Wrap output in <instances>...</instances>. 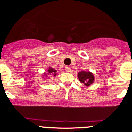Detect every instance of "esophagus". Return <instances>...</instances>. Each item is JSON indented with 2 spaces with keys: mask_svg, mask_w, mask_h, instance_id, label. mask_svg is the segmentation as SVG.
<instances>
[{
  "mask_svg": "<svg viewBox=\"0 0 132 132\" xmlns=\"http://www.w3.org/2000/svg\"><path fill=\"white\" fill-rule=\"evenodd\" d=\"M65 69H66V71L68 72H70L71 71V68H70V66H66Z\"/></svg>",
  "mask_w": 132,
  "mask_h": 132,
  "instance_id": "1",
  "label": "esophagus"
}]
</instances>
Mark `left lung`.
Instances as JSON below:
<instances>
[{
	"label": "left lung",
	"instance_id": "left-lung-1",
	"mask_svg": "<svg viewBox=\"0 0 132 132\" xmlns=\"http://www.w3.org/2000/svg\"><path fill=\"white\" fill-rule=\"evenodd\" d=\"M78 78L80 82L85 85V86H90L94 81V74L90 72L81 71L78 73Z\"/></svg>",
	"mask_w": 132,
	"mask_h": 132
}]
</instances>
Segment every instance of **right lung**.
<instances>
[{
    "mask_svg": "<svg viewBox=\"0 0 132 132\" xmlns=\"http://www.w3.org/2000/svg\"><path fill=\"white\" fill-rule=\"evenodd\" d=\"M47 74H48L49 75H53L55 77V76H56V75H57V70H55L54 68L49 67V69H48L47 73H45L44 75H45L46 77H47ZM43 77H44V76H43Z\"/></svg>",
    "mask_w": 132,
    "mask_h": 132,
    "instance_id": "1",
    "label": "right lung"
}]
</instances>
